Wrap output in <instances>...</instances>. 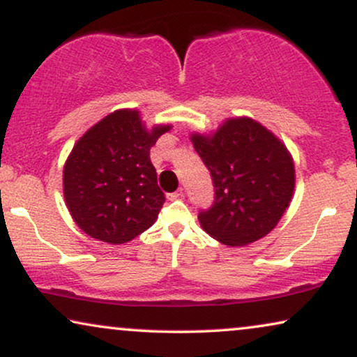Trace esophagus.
<instances>
[{"mask_svg": "<svg viewBox=\"0 0 357 357\" xmlns=\"http://www.w3.org/2000/svg\"><path fill=\"white\" fill-rule=\"evenodd\" d=\"M183 197V189H178L176 192L168 194V201H176V199H181Z\"/></svg>", "mask_w": 357, "mask_h": 357, "instance_id": "obj_1", "label": "esophagus"}]
</instances>
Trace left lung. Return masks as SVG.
I'll use <instances>...</instances> for the list:
<instances>
[{"mask_svg": "<svg viewBox=\"0 0 357 357\" xmlns=\"http://www.w3.org/2000/svg\"><path fill=\"white\" fill-rule=\"evenodd\" d=\"M189 139L215 188L213 206L199 213L202 230L227 246L268 235L296 191V165L284 142L246 116L228 117L215 130L192 132Z\"/></svg>", "mask_w": 357, "mask_h": 357, "instance_id": "left-lung-1", "label": "left lung"}]
</instances>
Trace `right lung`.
<instances>
[{
	"label": "right lung",
	"mask_w": 357,
	"mask_h": 357,
	"mask_svg": "<svg viewBox=\"0 0 357 357\" xmlns=\"http://www.w3.org/2000/svg\"><path fill=\"white\" fill-rule=\"evenodd\" d=\"M171 127L149 129L139 109H117L79 137L63 166V197L84 234L122 245L153 225L165 194L150 149Z\"/></svg>",
	"instance_id": "right-lung-1"
}]
</instances>
